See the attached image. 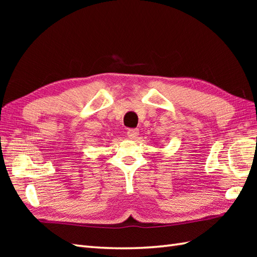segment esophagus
Here are the masks:
<instances>
[{
  "label": "esophagus",
  "mask_w": 257,
  "mask_h": 257,
  "mask_svg": "<svg viewBox=\"0 0 257 257\" xmlns=\"http://www.w3.org/2000/svg\"><path fill=\"white\" fill-rule=\"evenodd\" d=\"M127 135L130 139H136V138H138V136H139V130L138 129H129Z\"/></svg>",
  "instance_id": "1"
}]
</instances>
